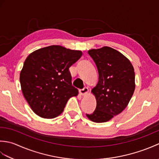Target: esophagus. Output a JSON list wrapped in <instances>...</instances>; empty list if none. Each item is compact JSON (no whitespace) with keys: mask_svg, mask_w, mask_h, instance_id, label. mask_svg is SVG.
Returning <instances> with one entry per match:
<instances>
[{"mask_svg":"<svg viewBox=\"0 0 159 159\" xmlns=\"http://www.w3.org/2000/svg\"><path fill=\"white\" fill-rule=\"evenodd\" d=\"M79 92L82 96H86L89 92V89H88V88H87V87H84L83 89H80Z\"/></svg>","mask_w":159,"mask_h":159,"instance_id":"34e87169","label":"esophagus"}]
</instances>
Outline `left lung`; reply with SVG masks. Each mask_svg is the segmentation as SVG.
<instances>
[{
	"instance_id": "left-lung-1",
	"label": "left lung",
	"mask_w": 159,
	"mask_h": 159,
	"mask_svg": "<svg viewBox=\"0 0 159 159\" xmlns=\"http://www.w3.org/2000/svg\"><path fill=\"white\" fill-rule=\"evenodd\" d=\"M98 71V82L91 91L96 108L86 114L91 121H109L125 109L135 89L134 67L127 57L111 47L88 50Z\"/></svg>"
}]
</instances>
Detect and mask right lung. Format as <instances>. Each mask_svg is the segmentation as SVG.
<instances>
[{
  "label": "right lung",
  "mask_w": 159,
  "mask_h": 159,
  "mask_svg": "<svg viewBox=\"0 0 159 159\" xmlns=\"http://www.w3.org/2000/svg\"><path fill=\"white\" fill-rule=\"evenodd\" d=\"M80 50L52 45L31 52L20 74L26 100L38 116L52 119L61 113L67 100L77 96L70 67L82 56Z\"/></svg>",
  "instance_id": "obj_1"
}]
</instances>
